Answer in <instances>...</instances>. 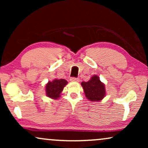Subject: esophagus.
<instances>
[{
    "label": "esophagus",
    "mask_w": 148,
    "mask_h": 148,
    "mask_svg": "<svg viewBox=\"0 0 148 148\" xmlns=\"http://www.w3.org/2000/svg\"><path fill=\"white\" fill-rule=\"evenodd\" d=\"M70 80L71 82H78L79 81V79L77 77H71L70 79Z\"/></svg>",
    "instance_id": "1"
}]
</instances>
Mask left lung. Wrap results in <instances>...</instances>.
I'll use <instances>...</instances> for the list:
<instances>
[{
	"label": "left lung",
	"mask_w": 148,
	"mask_h": 148,
	"mask_svg": "<svg viewBox=\"0 0 148 148\" xmlns=\"http://www.w3.org/2000/svg\"><path fill=\"white\" fill-rule=\"evenodd\" d=\"M81 84L84 88L85 95L89 100L97 102L102 100L105 96V86L96 75L92 77L88 82H83Z\"/></svg>",
	"instance_id": "1"
}]
</instances>
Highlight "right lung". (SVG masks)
Wrapping results in <instances>:
<instances>
[{
	"mask_svg": "<svg viewBox=\"0 0 148 148\" xmlns=\"http://www.w3.org/2000/svg\"><path fill=\"white\" fill-rule=\"evenodd\" d=\"M67 84V82L63 79H55L52 82H48L46 86V96L49 98L57 99L60 97L64 87Z\"/></svg>",
	"mask_w": 148,
	"mask_h": 148,
	"instance_id": "obj_1",
	"label": "right lung"
}]
</instances>
